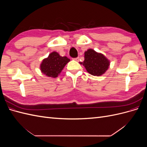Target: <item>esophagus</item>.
<instances>
[{
	"mask_svg": "<svg viewBox=\"0 0 147 147\" xmlns=\"http://www.w3.org/2000/svg\"><path fill=\"white\" fill-rule=\"evenodd\" d=\"M75 61H79V59H80V57H76V58H74V59Z\"/></svg>",
	"mask_w": 147,
	"mask_h": 147,
	"instance_id": "1",
	"label": "esophagus"
}]
</instances>
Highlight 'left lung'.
<instances>
[{
	"instance_id": "8db88e82",
	"label": "left lung",
	"mask_w": 147,
	"mask_h": 147,
	"mask_svg": "<svg viewBox=\"0 0 147 147\" xmlns=\"http://www.w3.org/2000/svg\"><path fill=\"white\" fill-rule=\"evenodd\" d=\"M84 60L80 62L85 67L87 72L94 76H100L105 73L110 66V61L100 53L92 49H88L84 52Z\"/></svg>"
}]
</instances>
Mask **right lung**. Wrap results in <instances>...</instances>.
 <instances>
[{"label":"right lung","instance_id":"obj_1","mask_svg":"<svg viewBox=\"0 0 147 147\" xmlns=\"http://www.w3.org/2000/svg\"><path fill=\"white\" fill-rule=\"evenodd\" d=\"M69 61L66 56H61L57 52L53 51L47 58L43 59L40 69L47 77L56 78Z\"/></svg>","mask_w":147,"mask_h":147}]
</instances>
